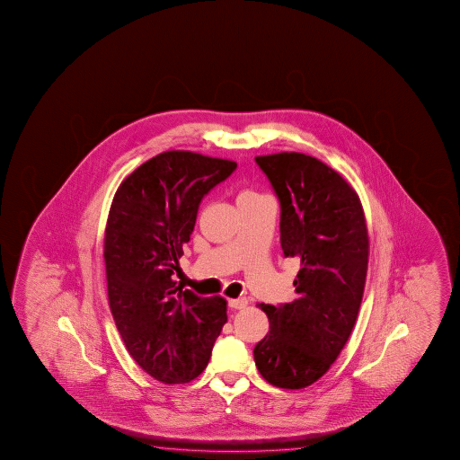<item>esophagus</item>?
Masks as SVG:
<instances>
[{
    "label": "esophagus",
    "instance_id": "34e87169",
    "mask_svg": "<svg viewBox=\"0 0 460 460\" xmlns=\"http://www.w3.org/2000/svg\"><path fill=\"white\" fill-rule=\"evenodd\" d=\"M248 305V299L246 297H238V299H228V307L232 309H244Z\"/></svg>",
    "mask_w": 460,
    "mask_h": 460
}]
</instances>
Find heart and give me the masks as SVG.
Listing matches in <instances>:
<instances>
[{"instance_id": "heart-1", "label": "heart", "mask_w": 460, "mask_h": 460, "mask_svg": "<svg viewBox=\"0 0 460 460\" xmlns=\"http://www.w3.org/2000/svg\"><path fill=\"white\" fill-rule=\"evenodd\" d=\"M242 196H259L257 193H254V191H246V193H243Z\"/></svg>"}]
</instances>
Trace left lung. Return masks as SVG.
Masks as SVG:
<instances>
[{
	"instance_id": "1",
	"label": "left lung",
	"mask_w": 460,
	"mask_h": 460,
	"mask_svg": "<svg viewBox=\"0 0 460 460\" xmlns=\"http://www.w3.org/2000/svg\"><path fill=\"white\" fill-rule=\"evenodd\" d=\"M280 201L283 254L297 257L291 303L259 307L270 330L254 348L257 370L277 388L301 390L327 374L358 319L368 234L354 188L303 153L257 156Z\"/></svg>"
}]
</instances>
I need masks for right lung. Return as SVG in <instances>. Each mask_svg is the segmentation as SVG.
<instances>
[{
  "label": "right lung",
  "mask_w": 460,
  "mask_h": 460,
  "mask_svg": "<svg viewBox=\"0 0 460 460\" xmlns=\"http://www.w3.org/2000/svg\"><path fill=\"white\" fill-rule=\"evenodd\" d=\"M236 163L165 151L117 188L104 234L108 297L135 362L167 385L201 375L226 322L224 297H201L173 280L204 196Z\"/></svg>",
  "instance_id": "obj_1"
}]
</instances>
